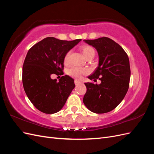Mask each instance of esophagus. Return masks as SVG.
Masks as SVG:
<instances>
[{"mask_svg":"<svg viewBox=\"0 0 154 154\" xmlns=\"http://www.w3.org/2000/svg\"><path fill=\"white\" fill-rule=\"evenodd\" d=\"M82 83V82L79 81V80H74V83H75L76 85H78V84H80V83Z\"/></svg>","mask_w":154,"mask_h":154,"instance_id":"obj_1","label":"esophagus"}]
</instances>
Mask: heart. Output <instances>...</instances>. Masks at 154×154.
<instances>
[{
	"mask_svg": "<svg viewBox=\"0 0 154 154\" xmlns=\"http://www.w3.org/2000/svg\"><path fill=\"white\" fill-rule=\"evenodd\" d=\"M82 51L83 55L85 56V57L86 58L88 57H89V56L95 54V51L94 49H93L92 47H91V46H88V45L83 46V47L82 48ZM71 53V51H69L66 53V54H65L64 58H63V62L65 63H69ZM87 73V69L76 67V66H72L71 67H70L67 70V74L69 75L76 79H80L83 75H84V74Z\"/></svg>",
	"mask_w": 154,
	"mask_h": 154,
	"instance_id": "b5f03b06",
	"label": "heart"
}]
</instances>
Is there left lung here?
<instances>
[{
    "label": "left lung",
    "mask_w": 154,
    "mask_h": 154,
    "mask_svg": "<svg viewBox=\"0 0 154 154\" xmlns=\"http://www.w3.org/2000/svg\"><path fill=\"white\" fill-rule=\"evenodd\" d=\"M83 41L95 48L99 55L98 67L88 78L101 82L99 85L85 83L87 92L83 103L92 112H109L122 102L128 91L130 78L128 55L108 37Z\"/></svg>",
    "instance_id": "1"
}]
</instances>
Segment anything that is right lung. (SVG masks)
Instances as JSON below:
<instances>
[{
    "label": "right lung",
    "mask_w": 154,
    "mask_h": 154,
    "mask_svg": "<svg viewBox=\"0 0 154 154\" xmlns=\"http://www.w3.org/2000/svg\"><path fill=\"white\" fill-rule=\"evenodd\" d=\"M81 40L47 37L28 51L23 64L22 83L27 96L38 110L54 114L66 103L75 87L74 80L66 75L57 82L51 75L63 72L65 54Z\"/></svg>",
    "instance_id": "right-lung-1"
}]
</instances>
